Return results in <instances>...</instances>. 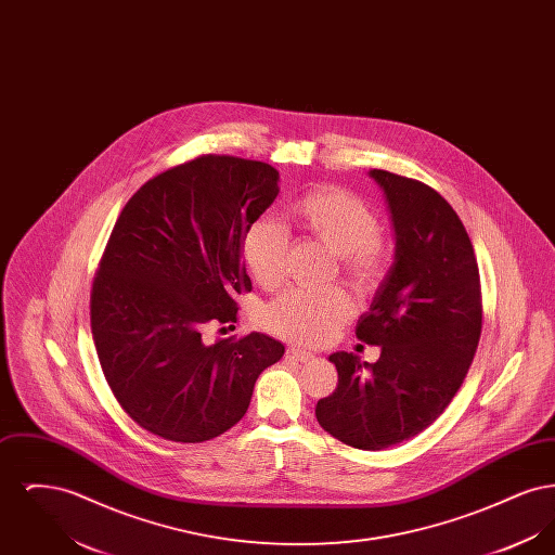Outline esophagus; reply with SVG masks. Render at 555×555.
<instances>
[{
	"label": "esophagus",
	"instance_id": "esophagus-1",
	"mask_svg": "<svg viewBox=\"0 0 555 555\" xmlns=\"http://www.w3.org/2000/svg\"><path fill=\"white\" fill-rule=\"evenodd\" d=\"M287 356L293 358V360H297V362H312L317 356L314 353H310V351H306V349H299V347H289L287 349Z\"/></svg>",
	"mask_w": 555,
	"mask_h": 555
}]
</instances>
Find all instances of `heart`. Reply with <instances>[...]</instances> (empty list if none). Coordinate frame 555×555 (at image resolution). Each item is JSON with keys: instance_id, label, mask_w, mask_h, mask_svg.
Wrapping results in <instances>:
<instances>
[{"instance_id": "1", "label": "heart", "mask_w": 555, "mask_h": 555, "mask_svg": "<svg viewBox=\"0 0 555 555\" xmlns=\"http://www.w3.org/2000/svg\"><path fill=\"white\" fill-rule=\"evenodd\" d=\"M291 216L310 235L337 254L339 272L356 289H376L391 264V245L380 233V220L358 195L339 186H317L291 204ZM289 235L272 218L256 220L243 237V264L264 289L285 279ZM353 314L344 289H291L270 301L264 324L279 337L297 344H322Z\"/></svg>"}]
</instances>
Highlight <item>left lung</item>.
I'll return each instance as SVG.
<instances>
[{
  "instance_id": "left-lung-1",
  "label": "left lung",
  "mask_w": 555,
  "mask_h": 555,
  "mask_svg": "<svg viewBox=\"0 0 555 555\" xmlns=\"http://www.w3.org/2000/svg\"><path fill=\"white\" fill-rule=\"evenodd\" d=\"M396 227V264L356 337L380 347L374 364L337 351V389L317 403L320 426L356 449L393 448L435 423L462 387L482 331L475 247L433 186L370 170Z\"/></svg>"
}]
</instances>
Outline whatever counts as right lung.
Returning a JSON list of instances; mask_svg holds the SVG:
<instances>
[{
  "label": "right lung",
  "instance_id": "1",
  "mask_svg": "<svg viewBox=\"0 0 555 555\" xmlns=\"http://www.w3.org/2000/svg\"><path fill=\"white\" fill-rule=\"evenodd\" d=\"M266 162L206 154L150 179L120 211L91 289V333L107 385L141 428L202 443L243 418L285 347L235 328L251 291L241 247L279 195ZM224 331V328H220Z\"/></svg>",
  "mask_w": 555,
  "mask_h": 555
}]
</instances>
